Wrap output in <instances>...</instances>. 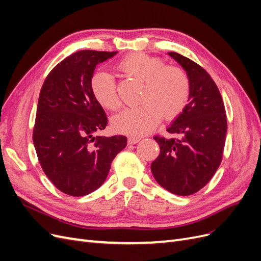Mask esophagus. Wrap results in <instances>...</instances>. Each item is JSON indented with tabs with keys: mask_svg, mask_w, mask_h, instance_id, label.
<instances>
[{
	"mask_svg": "<svg viewBox=\"0 0 261 261\" xmlns=\"http://www.w3.org/2000/svg\"><path fill=\"white\" fill-rule=\"evenodd\" d=\"M141 138L140 137H137V136H129L128 137V144H136V143H138V141L140 140Z\"/></svg>",
	"mask_w": 261,
	"mask_h": 261,
	"instance_id": "34e87169",
	"label": "esophagus"
}]
</instances>
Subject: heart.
Segmentation results:
<instances>
[{
    "instance_id": "b5f03b06",
    "label": "heart",
    "mask_w": 261,
    "mask_h": 261,
    "mask_svg": "<svg viewBox=\"0 0 261 261\" xmlns=\"http://www.w3.org/2000/svg\"><path fill=\"white\" fill-rule=\"evenodd\" d=\"M117 69L144 84L140 96L143 103L136 108H125L112 118V125L117 132L143 135L154 127L161 114L173 117L184 109L191 84L183 68L163 66L160 59L134 53L118 62ZM91 91L94 99L108 110H116L121 105L115 81L107 72L93 75Z\"/></svg>"
}]
</instances>
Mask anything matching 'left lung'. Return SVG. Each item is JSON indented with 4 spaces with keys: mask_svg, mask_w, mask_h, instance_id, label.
I'll use <instances>...</instances> for the list:
<instances>
[{
    "mask_svg": "<svg viewBox=\"0 0 261 261\" xmlns=\"http://www.w3.org/2000/svg\"><path fill=\"white\" fill-rule=\"evenodd\" d=\"M168 54L186 72L191 91L188 105L167 129L172 137H154L160 154L151 163V172L170 193L188 196L206 185L219 168L226 115L221 93L206 70L178 53Z\"/></svg>",
    "mask_w": 261,
    "mask_h": 261,
    "instance_id": "left-lung-1",
    "label": "left lung"
}]
</instances>
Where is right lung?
I'll return each instance as SVG.
<instances>
[{
    "mask_svg": "<svg viewBox=\"0 0 261 261\" xmlns=\"http://www.w3.org/2000/svg\"><path fill=\"white\" fill-rule=\"evenodd\" d=\"M116 53H73L51 70L42 85L34 145L46 177L69 196L88 195L103 184L115 155L127 144L123 135H96L106 128L108 118L92 94V76L98 64Z\"/></svg>",
    "mask_w": 261,
    "mask_h": 261,
    "instance_id": "add662e5",
    "label": "right lung"
}]
</instances>
